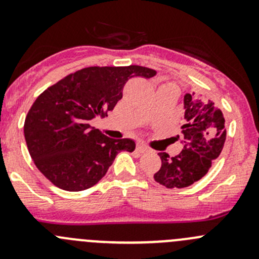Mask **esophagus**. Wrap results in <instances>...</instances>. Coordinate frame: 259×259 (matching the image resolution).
Masks as SVG:
<instances>
[{"label": "esophagus", "instance_id": "34e87169", "mask_svg": "<svg viewBox=\"0 0 259 259\" xmlns=\"http://www.w3.org/2000/svg\"><path fill=\"white\" fill-rule=\"evenodd\" d=\"M137 151H138V153H140V154L148 153L149 148H146V146L143 144V143H138V144H137Z\"/></svg>", "mask_w": 259, "mask_h": 259}]
</instances>
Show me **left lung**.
I'll return each mask as SVG.
<instances>
[{
	"label": "left lung",
	"instance_id": "1",
	"mask_svg": "<svg viewBox=\"0 0 259 259\" xmlns=\"http://www.w3.org/2000/svg\"><path fill=\"white\" fill-rule=\"evenodd\" d=\"M183 108V150L173 158L166 153H158L161 166L154 179L165 188H185L202 179L226 142L223 114L214 103L200 94H185ZM176 139H179V135Z\"/></svg>",
	"mask_w": 259,
	"mask_h": 259
}]
</instances>
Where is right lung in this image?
<instances>
[{"label":"right lung","mask_w":259,"mask_h":259,"mask_svg":"<svg viewBox=\"0 0 259 259\" xmlns=\"http://www.w3.org/2000/svg\"><path fill=\"white\" fill-rule=\"evenodd\" d=\"M148 67H85L44 91L25 120L26 144L38 170L52 184L80 192L103 179L117 153L134 151L133 139H113L90 121L111 111L126 81L150 79Z\"/></svg>","instance_id":"1"}]
</instances>
